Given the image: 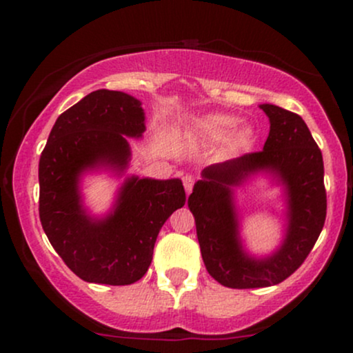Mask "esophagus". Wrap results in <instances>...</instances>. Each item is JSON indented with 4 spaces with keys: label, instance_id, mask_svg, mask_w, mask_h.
Wrapping results in <instances>:
<instances>
[{
    "label": "esophagus",
    "instance_id": "esophagus-1",
    "mask_svg": "<svg viewBox=\"0 0 353 353\" xmlns=\"http://www.w3.org/2000/svg\"><path fill=\"white\" fill-rule=\"evenodd\" d=\"M182 182H184V189H185V194H190V190H192V185H194V177L190 176V174H185L184 177H182Z\"/></svg>",
    "mask_w": 353,
    "mask_h": 353
}]
</instances>
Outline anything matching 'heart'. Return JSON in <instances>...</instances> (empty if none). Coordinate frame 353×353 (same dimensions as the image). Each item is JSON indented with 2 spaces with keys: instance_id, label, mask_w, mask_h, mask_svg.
<instances>
[{
  "instance_id": "b5f03b06",
  "label": "heart",
  "mask_w": 353,
  "mask_h": 353,
  "mask_svg": "<svg viewBox=\"0 0 353 353\" xmlns=\"http://www.w3.org/2000/svg\"><path fill=\"white\" fill-rule=\"evenodd\" d=\"M237 117L232 114H205L194 121L188 128L190 139L202 144H219L224 141L225 154H241L252 148L255 131L250 124L237 125Z\"/></svg>"
}]
</instances>
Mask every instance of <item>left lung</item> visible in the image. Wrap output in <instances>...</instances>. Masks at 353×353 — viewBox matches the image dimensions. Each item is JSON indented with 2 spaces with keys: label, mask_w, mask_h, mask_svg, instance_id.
Segmentation results:
<instances>
[{
  "label": "left lung",
  "mask_w": 353,
  "mask_h": 353,
  "mask_svg": "<svg viewBox=\"0 0 353 353\" xmlns=\"http://www.w3.org/2000/svg\"><path fill=\"white\" fill-rule=\"evenodd\" d=\"M259 108L270 123L264 149L205 168L188 201L205 269L230 289L285 281L317 242L327 214L322 152L307 124L301 116L274 104ZM255 175L269 176L279 185L286 205L283 241L267 256L250 254L240 236L235 189Z\"/></svg>",
  "instance_id": "obj_1"
}]
</instances>
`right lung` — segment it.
Instances as JSON below:
<instances>
[{"label":"right lung","instance_id":"1","mask_svg":"<svg viewBox=\"0 0 353 353\" xmlns=\"http://www.w3.org/2000/svg\"><path fill=\"white\" fill-rule=\"evenodd\" d=\"M145 131L143 103L123 91L98 89L64 111L39 157V219L64 264L86 282L129 285L148 272L157 234L185 204L181 179L128 176L104 216L84 205L89 172L123 177L130 139Z\"/></svg>","mask_w":353,"mask_h":353}]
</instances>
